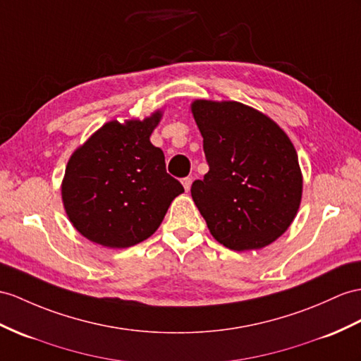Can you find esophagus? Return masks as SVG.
<instances>
[{
  "label": "esophagus",
  "mask_w": 361,
  "mask_h": 361,
  "mask_svg": "<svg viewBox=\"0 0 361 361\" xmlns=\"http://www.w3.org/2000/svg\"><path fill=\"white\" fill-rule=\"evenodd\" d=\"M191 182H192L191 178H183L182 179V185H183V188H185V191H188L191 188Z\"/></svg>",
  "instance_id": "obj_1"
}]
</instances>
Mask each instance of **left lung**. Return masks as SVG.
I'll use <instances>...</instances> for the list:
<instances>
[{
	"label": "left lung",
	"mask_w": 361,
	"mask_h": 361,
	"mask_svg": "<svg viewBox=\"0 0 361 361\" xmlns=\"http://www.w3.org/2000/svg\"><path fill=\"white\" fill-rule=\"evenodd\" d=\"M191 111L209 170L191 197L209 233L233 251L277 240L300 207L303 179L288 135L259 110L235 101L196 99Z\"/></svg>",
	"instance_id": "left-lung-1"
}]
</instances>
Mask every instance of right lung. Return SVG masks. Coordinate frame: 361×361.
<instances>
[{
    "mask_svg": "<svg viewBox=\"0 0 361 361\" xmlns=\"http://www.w3.org/2000/svg\"><path fill=\"white\" fill-rule=\"evenodd\" d=\"M162 113L121 124L110 121L76 148L61 185L68 221L87 239L128 248L148 239L183 192L150 142Z\"/></svg>",
    "mask_w": 361,
    "mask_h": 361,
    "instance_id": "right-lung-1",
    "label": "right lung"
}]
</instances>
